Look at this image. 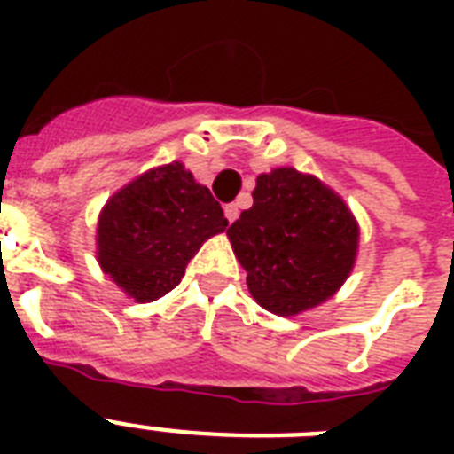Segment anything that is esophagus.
Instances as JSON below:
<instances>
[{"label": "esophagus", "mask_w": 454, "mask_h": 454, "mask_svg": "<svg viewBox=\"0 0 454 454\" xmlns=\"http://www.w3.org/2000/svg\"><path fill=\"white\" fill-rule=\"evenodd\" d=\"M223 214H226L228 223H233V221L238 219V214H240V209H238V205H226V207H223Z\"/></svg>", "instance_id": "esophagus-1"}]
</instances>
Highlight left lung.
<instances>
[{"label":"left lung","instance_id":"1","mask_svg":"<svg viewBox=\"0 0 454 454\" xmlns=\"http://www.w3.org/2000/svg\"><path fill=\"white\" fill-rule=\"evenodd\" d=\"M252 198L226 235L254 301L287 317L334 297L356 266L360 240L341 195L313 174L278 167L259 174Z\"/></svg>","mask_w":454,"mask_h":454}]
</instances>
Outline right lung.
<instances>
[{
    "instance_id": "add662e5",
    "label": "right lung",
    "mask_w": 454,
    "mask_h": 454,
    "mask_svg": "<svg viewBox=\"0 0 454 454\" xmlns=\"http://www.w3.org/2000/svg\"><path fill=\"white\" fill-rule=\"evenodd\" d=\"M226 226L207 185L181 162L162 164L122 185L103 205L96 259L127 297L155 301L181 283L202 242Z\"/></svg>"
}]
</instances>
